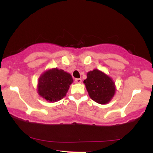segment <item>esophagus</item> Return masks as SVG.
I'll use <instances>...</instances> for the list:
<instances>
[{
    "label": "esophagus",
    "mask_w": 153,
    "mask_h": 153,
    "mask_svg": "<svg viewBox=\"0 0 153 153\" xmlns=\"http://www.w3.org/2000/svg\"><path fill=\"white\" fill-rule=\"evenodd\" d=\"M75 82H77V83H80V82H82V79L81 78H76L75 80Z\"/></svg>",
    "instance_id": "obj_1"
}]
</instances>
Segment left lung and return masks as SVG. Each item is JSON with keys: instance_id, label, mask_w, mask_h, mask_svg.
Wrapping results in <instances>:
<instances>
[{"instance_id": "1", "label": "left lung", "mask_w": 153, "mask_h": 153, "mask_svg": "<svg viewBox=\"0 0 153 153\" xmlns=\"http://www.w3.org/2000/svg\"><path fill=\"white\" fill-rule=\"evenodd\" d=\"M84 83L91 99L98 103L105 104L109 102L114 95V82L99 70L88 72Z\"/></svg>"}]
</instances>
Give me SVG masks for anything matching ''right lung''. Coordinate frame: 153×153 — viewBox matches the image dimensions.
Here are the masks:
<instances>
[{"label": "right lung", "mask_w": 153, "mask_h": 153, "mask_svg": "<svg viewBox=\"0 0 153 153\" xmlns=\"http://www.w3.org/2000/svg\"><path fill=\"white\" fill-rule=\"evenodd\" d=\"M73 79L71 75L57 68L45 72L39 80V94L49 101H57L65 96Z\"/></svg>", "instance_id": "obj_1"}]
</instances>
